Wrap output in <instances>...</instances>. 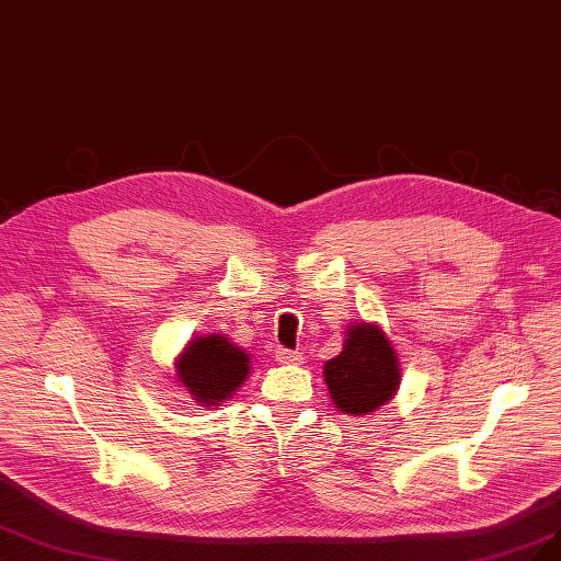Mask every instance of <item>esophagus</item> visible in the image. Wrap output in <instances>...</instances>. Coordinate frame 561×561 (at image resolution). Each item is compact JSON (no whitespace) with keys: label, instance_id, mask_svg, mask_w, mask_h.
<instances>
[{"label":"esophagus","instance_id":"esophagus-1","mask_svg":"<svg viewBox=\"0 0 561 561\" xmlns=\"http://www.w3.org/2000/svg\"><path fill=\"white\" fill-rule=\"evenodd\" d=\"M276 358H278L280 364H301V362H304V352L278 347V350H276Z\"/></svg>","mask_w":561,"mask_h":561}]
</instances>
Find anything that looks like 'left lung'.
I'll return each instance as SVG.
<instances>
[{
  "instance_id": "left-lung-1",
  "label": "left lung",
  "mask_w": 561,
  "mask_h": 561,
  "mask_svg": "<svg viewBox=\"0 0 561 561\" xmlns=\"http://www.w3.org/2000/svg\"><path fill=\"white\" fill-rule=\"evenodd\" d=\"M324 379L335 408L345 414H368L396 393L398 356L382 329L362 322L347 331L343 352L327 362Z\"/></svg>"
}]
</instances>
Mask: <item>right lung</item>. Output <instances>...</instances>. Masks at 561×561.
<instances>
[{
  "label": "right lung",
  "instance_id": "right-lung-1",
  "mask_svg": "<svg viewBox=\"0 0 561 561\" xmlns=\"http://www.w3.org/2000/svg\"><path fill=\"white\" fill-rule=\"evenodd\" d=\"M179 382L203 408H216L249 375V354L234 347L226 335H207L191 341L176 358Z\"/></svg>",
  "mask_w": 561,
  "mask_h": 561
}]
</instances>
